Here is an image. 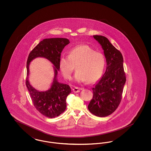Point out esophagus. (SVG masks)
Instances as JSON below:
<instances>
[{
	"mask_svg": "<svg viewBox=\"0 0 151 151\" xmlns=\"http://www.w3.org/2000/svg\"><path fill=\"white\" fill-rule=\"evenodd\" d=\"M83 89V88H79V87H76V86H75V87H74L73 88V91L75 92V93H78L81 90H82Z\"/></svg>",
	"mask_w": 151,
	"mask_h": 151,
	"instance_id": "obj_1",
	"label": "esophagus"
}]
</instances>
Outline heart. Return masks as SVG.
Wrapping results in <instances>:
<instances>
[{"label": "heart", "instance_id": "1", "mask_svg": "<svg viewBox=\"0 0 151 151\" xmlns=\"http://www.w3.org/2000/svg\"><path fill=\"white\" fill-rule=\"evenodd\" d=\"M106 63L104 55L88 45L77 46L69 51L68 57L60 58L59 65L65 79L71 78L76 66L78 71L75 75L78 82L93 83L100 79Z\"/></svg>", "mask_w": 151, "mask_h": 151}]
</instances>
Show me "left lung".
Returning a JSON list of instances; mask_svg holds the SVG:
<instances>
[{
  "mask_svg": "<svg viewBox=\"0 0 151 151\" xmlns=\"http://www.w3.org/2000/svg\"><path fill=\"white\" fill-rule=\"evenodd\" d=\"M93 37L104 50L107 65L104 75L92 88L93 96L88 108L94 115L104 117L112 114L118 107L126 77L121 52L106 37L98 35Z\"/></svg>",
  "mask_w": 151,
  "mask_h": 151,
  "instance_id": "1",
  "label": "left lung"
}]
</instances>
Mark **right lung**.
Segmentation results:
<instances>
[{"mask_svg":"<svg viewBox=\"0 0 151 151\" xmlns=\"http://www.w3.org/2000/svg\"><path fill=\"white\" fill-rule=\"evenodd\" d=\"M70 43L69 40L63 38L44 39L30 51L27 62L25 84L32 101L36 109L48 118H55L63 113L66 109V98L71 93V88L67 84L58 82L56 79L59 70L61 52ZM37 57L47 58L55 65V76L51 89L45 92L37 91L29 84L28 80L29 62Z\"/></svg>","mask_w":151,"mask_h":151,"instance_id":"1","label":"right lung"}]
</instances>
